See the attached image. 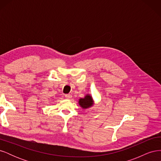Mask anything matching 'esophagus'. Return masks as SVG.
I'll use <instances>...</instances> for the list:
<instances>
[{
	"mask_svg": "<svg viewBox=\"0 0 161 161\" xmlns=\"http://www.w3.org/2000/svg\"><path fill=\"white\" fill-rule=\"evenodd\" d=\"M72 95H70V94H66V95H65V97L66 99H72Z\"/></svg>",
	"mask_w": 161,
	"mask_h": 161,
	"instance_id": "obj_1",
	"label": "esophagus"
}]
</instances>
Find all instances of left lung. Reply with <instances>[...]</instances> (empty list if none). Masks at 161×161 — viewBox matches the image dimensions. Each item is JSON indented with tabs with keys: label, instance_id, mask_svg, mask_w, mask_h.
Returning a JSON list of instances; mask_svg holds the SVG:
<instances>
[{
	"label": "left lung",
	"instance_id": "obj_1",
	"mask_svg": "<svg viewBox=\"0 0 161 161\" xmlns=\"http://www.w3.org/2000/svg\"><path fill=\"white\" fill-rule=\"evenodd\" d=\"M79 103L81 108L83 109H86L91 108L93 105V101H92V97L90 95H87L85 97V98L79 99Z\"/></svg>",
	"mask_w": 161,
	"mask_h": 161
}]
</instances>
